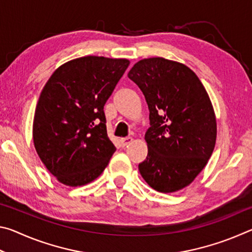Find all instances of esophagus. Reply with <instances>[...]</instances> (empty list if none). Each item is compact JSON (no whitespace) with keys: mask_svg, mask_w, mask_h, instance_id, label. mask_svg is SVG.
I'll return each instance as SVG.
<instances>
[{"mask_svg":"<svg viewBox=\"0 0 252 252\" xmlns=\"http://www.w3.org/2000/svg\"><path fill=\"white\" fill-rule=\"evenodd\" d=\"M133 141V138H131V136H126V138H123L121 139V144L122 147H126L129 146V144Z\"/></svg>","mask_w":252,"mask_h":252,"instance_id":"obj_1","label":"esophagus"}]
</instances>
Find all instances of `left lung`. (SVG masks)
Instances as JSON below:
<instances>
[{
    "label": "left lung",
    "mask_w": 252,
    "mask_h": 252,
    "mask_svg": "<svg viewBox=\"0 0 252 252\" xmlns=\"http://www.w3.org/2000/svg\"><path fill=\"white\" fill-rule=\"evenodd\" d=\"M149 106L148 156L139 171L159 192L189 186L215 149L217 122L211 101L192 70L163 58L143 59L127 73Z\"/></svg>",
    "instance_id": "obj_1"
}]
</instances>
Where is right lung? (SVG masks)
Returning a JSON list of instances; mask_svg holds the SVG:
<instances>
[{
  "instance_id": "right-lung-1",
  "label": "right lung",
  "mask_w": 252,
  "mask_h": 252,
  "mask_svg": "<svg viewBox=\"0 0 252 252\" xmlns=\"http://www.w3.org/2000/svg\"><path fill=\"white\" fill-rule=\"evenodd\" d=\"M129 63L79 58L55 70L44 85L34 113L33 142L46 169L63 185L93 181L116 151L103 108Z\"/></svg>"
}]
</instances>
